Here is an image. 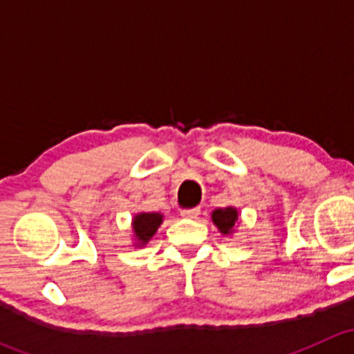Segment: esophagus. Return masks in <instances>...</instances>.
<instances>
[{"label": "esophagus", "mask_w": 354, "mask_h": 354, "mask_svg": "<svg viewBox=\"0 0 354 354\" xmlns=\"http://www.w3.org/2000/svg\"><path fill=\"white\" fill-rule=\"evenodd\" d=\"M198 214H200V207H192V209L181 210V216L187 217V219H197Z\"/></svg>", "instance_id": "1"}]
</instances>
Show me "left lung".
Here are the masks:
<instances>
[{"mask_svg": "<svg viewBox=\"0 0 354 354\" xmlns=\"http://www.w3.org/2000/svg\"><path fill=\"white\" fill-rule=\"evenodd\" d=\"M212 223L223 234H231L238 224V210L234 207L216 209L212 212Z\"/></svg>", "mask_w": 354, "mask_h": 354, "instance_id": "left-lung-1", "label": "left lung"}]
</instances>
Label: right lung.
I'll return each mask as SVG.
<instances>
[{
    "label": "right lung",
    "instance_id": "obj_1",
    "mask_svg": "<svg viewBox=\"0 0 354 354\" xmlns=\"http://www.w3.org/2000/svg\"><path fill=\"white\" fill-rule=\"evenodd\" d=\"M162 224V214L159 212H140L131 221V230L133 236L137 240V246H144L149 243L152 236L156 234L157 227Z\"/></svg>",
    "mask_w": 354,
    "mask_h": 354
}]
</instances>
